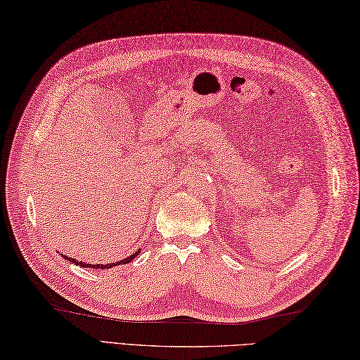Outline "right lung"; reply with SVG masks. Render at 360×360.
Instances as JSON below:
<instances>
[{"mask_svg":"<svg viewBox=\"0 0 360 360\" xmlns=\"http://www.w3.org/2000/svg\"><path fill=\"white\" fill-rule=\"evenodd\" d=\"M141 252V250H136V252H134L133 255H130V257H127V259H124V260H120V262H116V263H106V264H101V263H98V264H91V263H84V262H78V260H73V259H70V257H67V255H63L65 260H69V262H72V263H75V264H78V266H83V268H97V269H110V268H112V266H117V264H125V263H130L134 257H136L138 254Z\"/></svg>","mask_w":360,"mask_h":360,"instance_id":"add662e5","label":"right lung"}]
</instances>
